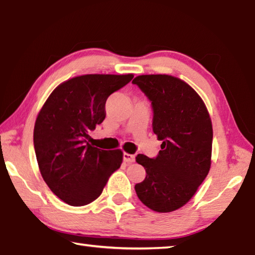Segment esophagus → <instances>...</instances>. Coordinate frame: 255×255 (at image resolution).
<instances>
[{"label":"esophagus","instance_id":"esophagus-1","mask_svg":"<svg viewBox=\"0 0 255 255\" xmlns=\"http://www.w3.org/2000/svg\"><path fill=\"white\" fill-rule=\"evenodd\" d=\"M124 161L127 163L135 162V155L129 154V153H124Z\"/></svg>","mask_w":255,"mask_h":255}]
</instances>
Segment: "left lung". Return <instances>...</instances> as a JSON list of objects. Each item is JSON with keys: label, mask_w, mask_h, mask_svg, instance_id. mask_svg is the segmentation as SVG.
I'll list each match as a JSON object with an SVG mask.
<instances>
[{"label": "left lung", "mask_w": 255, "mask_h": 255, "mask_svg": "<svg viewBox=\"0 0 255 255\" xmlns=\"http://www.w3.org/2000/svg\"><path fill=\"white\" fill-rule=\"evenodd\" d=\"M152 101L153 131L162 140L156 158L138 154L146 178L137 197L149 209L171 213L195 196L208 175L213 125L205 102L187 82L166 74L138 75L132 80Z\"/></svg>", "instance_id": "1"}]
</instances>
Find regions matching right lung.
<instances>
[{"label":"right lung","mask_w":255,"mask_h":255,"mask_svg":"<svg viewBox=\"0 0 255 255\" xmlns=\"http://www.w3.org/2000/svg\"><path fill=\"white\" fill-rule=\"evenodd\" d=\"M132 77H73L60 83L41 107L33 129L38 166L46 184L66 204L79 207L96 200L122 165V149L97 148L86 138L105 120L108 97Z\"/></svg>","instance_id":"obj_1"}]
</instances>
